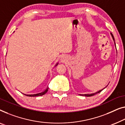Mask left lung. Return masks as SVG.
Here are the masks:
<instances>
[{"label":"left lung","mask_w":125,"mask_h":125,"mask_svg":"<svg viewBox=\"0 0 125 125\" xmlns=\"http://www.w3.org/2000/svg\"><path fill=\"white\" fill-rule=\"evenodd\" d=\"M111 36H112V38H113V41H114V43H115V38H114V37H113V34H112V33H111ZM108 84H109V83H108ZM107 86H108V85H107ZM107 86H106V87H107ZM105 87H104V88H103V89H102V90H99V91H98L96 92V93H92V94H79V95H82V96H87V97H88V96H91L95 95V94H98V93H100V92H101V91H102L104 89V88H105Z\"/></svg>","instance_id":"obj_1"}]
</instances>
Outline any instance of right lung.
Here are the masks:
<instances>
[{
  "instance_id": "add662e5",
  "label": "right lung",
  "mask_w": 125,
  "mask_h": 125,
  "mask_svg": "<svg viewBox=\"0 0 125 125\" xmlns=\"http://www.w3.org/2000/svg\"><path fill=\"white\" fill-rule=\"evenodd\" d=\"M58 64H59V62H57V64L55 65V66H56ZM48 90V87H47L46 88V90H44V91H42V92H41V93H38L34 94H25L22 93H21L23 94H24L25 95L27 96H31V97H32H32H33V96H42L43 95H44L45 94H46L47 93Z\"/></svg>"
}]
</instances>
